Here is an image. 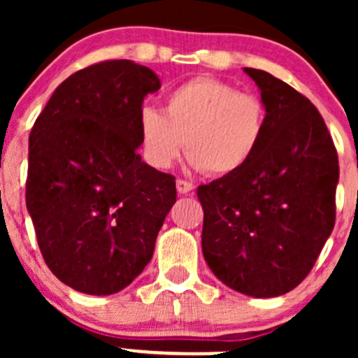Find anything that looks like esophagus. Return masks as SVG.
<instances>
[{
	"label": "esophagus",
	"mask_w": 358,
	"mask_h": 358,
	"mask_svg": "<svg viewBox=\"0 0 358 358\" xmlns=\"http://www.w3.org/2000/svg\"><path fill=\"white\" fill-rule=\"evenodd\" d=\"M176 190H178L180 194H190L194 190V185L190 182H187V180L178 178L176 180Z\"/></svg>",
	"instance_id": "esophagus-1"
}]
</instances>
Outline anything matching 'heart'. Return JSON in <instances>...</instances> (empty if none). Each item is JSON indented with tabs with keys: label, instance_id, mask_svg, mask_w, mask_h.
I'll return each instance as SVG.
<instances>
[{
	"label": "heart",
	"instance_id": "b5f03b06",
	"mask_svg": "<svg viewBox=\"0 0 358 358\" xmlns=\"http://www.w3.org/2000/svg\"><path fill=\"white\" fill-rule=\"evenodd\" d=\"M266 129L262 99L239 92L218 78H194L168 93L164 109L140 112L138 133L143 157L166 169L185 142L189 161L209 176L234 175L251 161Z\"/></svg>",
	"mask_w": 358,
	"mask_h": 358
}]
</instances>
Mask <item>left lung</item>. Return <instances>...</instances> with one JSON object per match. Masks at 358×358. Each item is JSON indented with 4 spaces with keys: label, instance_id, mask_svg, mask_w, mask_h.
<instances>
[{
    "label": "left lung",
    "instance_id": "1",
    "mask_svg": "<svg viewBox=\"0 0 358 358\" xmlns=\"http://www.w3.org/2000/svg\"><path fill=\"white\" fill-rule=\"evenodd\" d=\"M244 72L262 92L265 136L243 169L197 189L202 255L230 289L273 298L303 282L333 232L338 152L305 95L265 71Z\"/></svg>",
    "mask_w": 358,
    "mask_h": 358
}]
</instances>
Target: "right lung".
<instances>
[{
  "mask_svg": "<svg viewBox=\"0 0 358 358\" xmlns=\"http://www.w3.org/2000/svg\"><path fill=\"white\" fill-rule=\"evenodd\" d=\"M161 88L149 67L106 60L69 76L29 135L25 204L53 275L85 294L124 289L150 262L175 176L142 161L138 119Z\"/></svg>",
  "mask_w": 358,
  "mask_h": 358,
  "instance_id": "obj_1",
  "label": "right lung"
}]
</instances>
